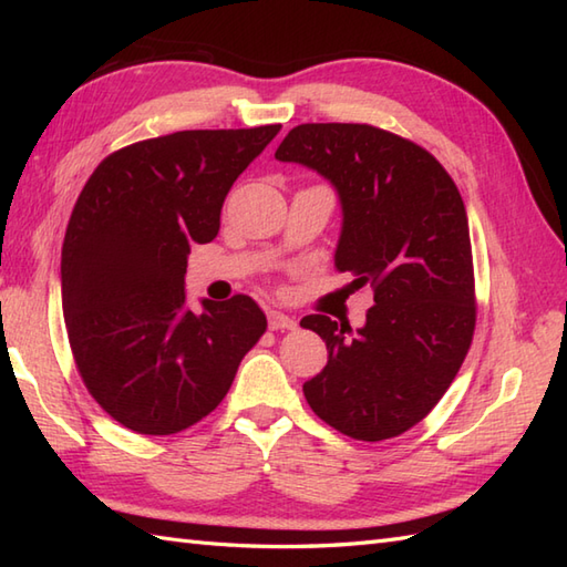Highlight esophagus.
Wrapping results in <instances>:
<instances>
[{
	"label": "esophagus",
	"instance_id": "esophagus-1",
	"mask_svg": "<svg viewBox=\"0 0 567 567\" xmlns=\"http://www.w3.org/2000/svg\"><path fill=\"white\" fill-rule=\"evenodd\" d=\"M268 327L272 329V331H285V329H295L297 327V321L292 319V317H287V315H282V311H268Z\"/></svg>",
	"mask_w": 567,
	"mask_h": 567
}]
</instances>
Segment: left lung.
<instances>
[{"label":"left lung","mask_w":567,"mask_h":567,"mask_svg":"<svg viewBox=\"0 0 567 567\" xmlns=\"http://www.w3.org/2000/svg\"><path fill=\"white\" fill-rule=\"evenodd\" d=\"M329 179L341 202L333 262L375 307L351 329L323 315L302 327L329 363L305 382L319 419L358 441L419 424L461 370L475 331L467 214L443 165L416 143L368 124H302L275 151Z\"/></svg>","instance_id":"1"}]
</instances>
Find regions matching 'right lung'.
Segmentation results:
<instances>
[{"label":"right lung","mask_w":567,"mask_h":567,"mask_svg":"<svg viewBox=\"0 0 567 567\" xmlns=\"http://www.w3.org/2000/svg\"><path fill=\"white\" fill-rule=\"evenodd\" d=\"M177 131L104 158L72 209L60 285L90 394L118 424L171 436L214 412L268 319L246 295L187 307L195 244L219 234L236 177L280 134Z\"/></svg>","instance_id":"1"}]
</instances>
